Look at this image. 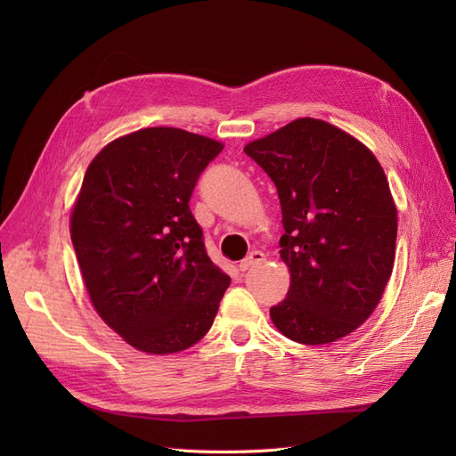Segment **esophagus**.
<instances>
[{
  "label": "esophagus",
  "mask_w": 456,
  "mask_h": 456,
  "mask_svg": "<svg viewBox=\"0 0 456 456\" xmlns=\"http://www.w3.org/2000/svg\"><path fill=\"white\" fill-rule=\"evenodd\" d=\"M266 260V255L265 253H260V251H253L249 256L247 258H243L241 262H240V270L241 272H247L249 268H255V266H258V265H262V262Z\"/></svg>",
  "instance_id": "obj_1"
}]
</instances>
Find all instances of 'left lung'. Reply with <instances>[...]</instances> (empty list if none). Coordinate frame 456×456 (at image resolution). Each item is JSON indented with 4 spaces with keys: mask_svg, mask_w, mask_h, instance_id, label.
<instances>
[{
    "mask_svg": "<svg viewBox=\"0 0 456 456\" xmlns=\"http://www.w3.org/2000/svg\"><path fill=\"white\" fill-rule=\"evenodd\" d=\"M278 188L287 297L273 325L300 344L350 335L377 308L395 258L397 211L372 151L348 133L300 118L247 144Z\"/></svg>",
    "mask_w": 456,
    "mask_h": 456,
    "instance_id": "8db88e82",
    "label": "left lung"
}]
</instances>
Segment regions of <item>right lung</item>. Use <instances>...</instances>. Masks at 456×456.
Returning <instances> with one entry per match:
<instances>
[{
  "label": "right lung",
  "mask_w": 456,
  "mask_h": 456,
  "mask_svg": "<svg viewBox=\"0 0 456 456\" xmlns=\"http://www.w3.org/2000/svg\"><path fill=\"white\" fill-rule=\"evenodd\" d=\"M223 144L148 127L104 146L84 176L70 236L94 310L131 346L175 354L205 337L230 278L190 211Z\"/></svg>",
  "instance_id": "right-lung-1"
}]
</instances>
